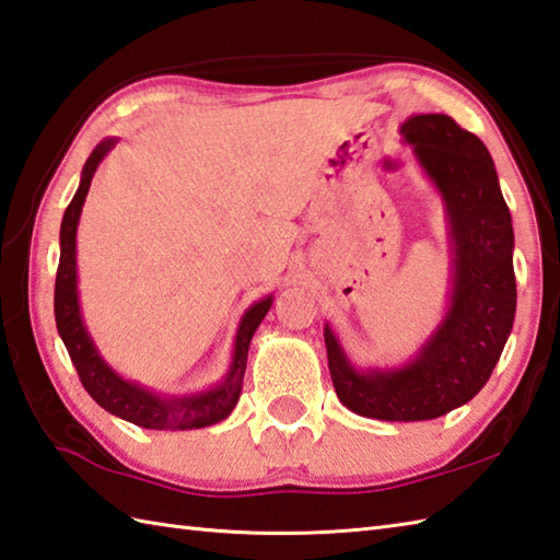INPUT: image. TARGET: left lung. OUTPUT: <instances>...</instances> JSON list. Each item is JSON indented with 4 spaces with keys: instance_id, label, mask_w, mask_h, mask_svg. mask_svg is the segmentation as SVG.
<instances>
[{
    "instance_id": "obj_1",
    "label": "left lung",
    "mask_w": 560,
    "mask_h": 560,
    "mask_svg": "<svg viewBox=\"0 0 560 560\" xmlns=\"http://www.w3.org/2000/svg\"><path fill=\"white\" fill-rule=\"evenodd\" d=\"M401 135L440 190L452 236L447 314L418 355L396 370H355L324 328L340 404L376 420L440 418L483 389L515 322L512 217L486 144L444 113L410 116Z\"/></svg>"
}]
</instances>
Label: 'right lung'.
Wrapping results in <instances>:
<instances>
[{
	"label": "right lung",
	"mask_w": 560,
	"mask_h": 560,
	"mask_svg": "<svg viewBox=\"0 0 560 560\" xmlns=\"http://www.w3.org/2000/svg\"><path fill=\"white\" fill-rule=\"evenodd\" d=\"M116 137H108L86 159L82 180L74 192L72 202L67 205L62 226H60V266H57L55 278V324L62 343L70 352V358L77 368L79 380L94 401L106 408L108 413L118 416L128 423H135L147 430H192L208 428L220 423L232 413L238 394H242L244 372L248 346L254 338L258 324L264 322L272 296L248 306V312L242 316V324L236 330L234 340V358L224 380L212 386V389L192 396H156L144 386L122 380L120 374L113 372L106 360L98 355V350L91 340L84 326L82 312H79V294H77V224L82 214L86 192L94 178L98 164L104 156L116 147Z\"/></svg>",
	"instance_id": "1"
}]
</instances>
